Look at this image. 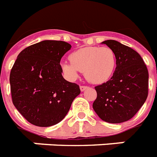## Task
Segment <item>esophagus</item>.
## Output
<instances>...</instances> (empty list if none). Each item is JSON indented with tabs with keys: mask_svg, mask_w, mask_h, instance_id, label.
Instances as JSON below:
<instances>
[{
	"mask_svg": "<svg viewBox=\"0 0 157 157\" xmlns=\"http://www.w3.org/2000/svg\"><path fill=\"white\" fill-rule=\"evenodd\" d=\"M88 88V86L82 85V86H80V90H81V92H83V91H85L86 89H87Z\"/></svg>",
	"mask_w": 157,
	"mask_h": 157,
	"instance_id": "34e87169",
	"label": "esophagus"
}]
</instances>
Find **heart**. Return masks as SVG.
I'll return each mask as SVG.
<instances>
[{
    "label": "heart",
    "mask_w": 157,
    "mask_h": 157,
    "mask_svg": "<svg viewBox=\"0 0 157 157\" xmlns=\"http://www.w3.org/2000/svg\"><path fill=\"white\" fill-rule=\"evenodd\" d=\"M70 62H62L63 73L71 79H75L79 72L84 73L86 79L94 84L108 81L117 67V55L108 46H89L81 48L69 55Z\"/></svg>",
    "instance_id": "heart-1"
}]
</instances>
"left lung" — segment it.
Wrapping results in <instances>:
<instances>
[{
	"instance_id": "left-lung-1",
	"label": "left lung",
	"mask_w": 157,
	"mask_h": 157,
	"mask_svg": "<svg viewBox=\"0 0 157 157\" xmlns=\"http://www.w3.org/2000/svg\"><path fill=\"white\" fill-rule=\"evenodd\" d=\"M102 44L115 51L117 67L111 79L95 87L93 108L102 121L121 123L133 117L146 102L148 70L141 55L130 47L113 40Z\"/></svg>"
}]
</instances>
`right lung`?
<instances>
[{
    "label": "right lung",
    "mask_w": 157,
    "mask_h": 157,
    "mask_svg": "<svg viewBox=\"0 0 157 157\" xmlns=\"http://www.w3.org/2000/svg\"><path fill=\"white\" fill-rule=\"evenodd\" d=\"M71 44L60 40H43L19 54L10 74L12 102L31 124L50 127L61 122L79 86L62 76L61 58Z\"/></svg>",
    "instance_id": "add662e5"
}]
</instances>
